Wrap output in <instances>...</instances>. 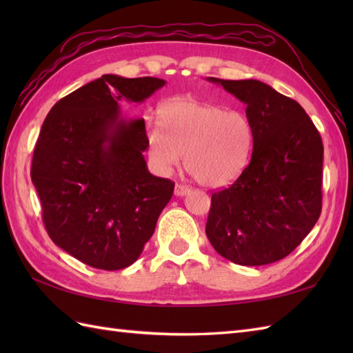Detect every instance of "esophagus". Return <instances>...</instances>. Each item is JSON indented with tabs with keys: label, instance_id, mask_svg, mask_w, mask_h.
<instances>
[{
	"label": "esophagus",
	"instance_id": "obj_1",
	"mask_svg": "<svg viewBox=\"0 0 353 353\" xmlns=\"http://www.w3.org/2000/svg\"><path fill=\"white\" fill-rule=\"evenodd\" d=\"M190 192V186H186V185H182V183H177L176 185V188H174V194L177 197H183V196H186V194Z\"/></svg>",
	"mask_w": 353,
	"mask_h": 353
}]
</instances>
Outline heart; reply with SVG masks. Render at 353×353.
Here are the masks:
<instances>
[{
	"instance_id": "obj_1",
	"label": "heart",
	"mask_w": 353,
	"mask_h": 353,
	"mask_svg": "<svg viewBox=\"0 0 353 353\" xmlns=\"http://www.w3.org/2000/svg\"><path fill=\"white\" fill-rule=\"evenodd\" d=\"M159 121L145 125L150 159L162 172L182 159L197 183L221 188L243 174L253 150V125L241 112L191 97H177L159 109Z\"/></svg>"
}]
</instances>
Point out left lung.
Segmentation results:
<instances>
[{"instance_id": "8db88e82", "label": "left lung", "mask_w": 353, "mask_h": 353, "mask_svg": "<svg viewBox=\"0 0 353 353\" xmlns=\"http://www.w3.org/2000/svg\"><path fill=\"white\" fill-rule=\"evenodd\" d=\"M245 104L250 163L212 194L206 235L223 258L265 265L296 249L321 212L323 142L303 108L259 80L208 77Z\"/></svg>"}]
</instances>
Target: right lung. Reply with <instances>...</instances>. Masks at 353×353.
Returning <instances> with one entry per match:
<instances>
[{
  "label": "right lung",
  "mask_w": 353,
  "mask_h": 353,
  "mask_svg": "<svg viewBox=\"0 0 353 353\" xmlns=\"http://www.w3.org/2000/svg\"><path fill=\"white\" fill-rule=\"evenodd\" d=\"M165 80L104 74L59 100L36 141L32 182L52 243L86 265H132L152 238L174 182L147 168L145 123L119 101L142 103Z\"/></svg>",
  "instance_id": "obj_1"
}]
</instances>
